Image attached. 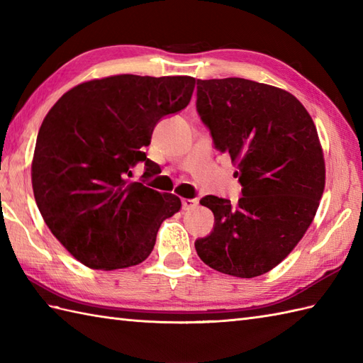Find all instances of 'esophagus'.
Wrapping results in <instances>:
<instances>
[{
    "label": "esophagus",
    "mask_w": 363,
    "mask_h": 363,
    "mask_svg": "<svg viewBox=\"0 0 363 363\" xmlns=\"http://www.w3.org/2000/svg\"><path fill=\"white\" fill-rule=\"evenodd\" d=\"M196 204H198L196 199H189V198H184V199H182V209H184V211L194 209V207H195Z\"/></svg>",
    "instance_id": "1"
}]
</instances>
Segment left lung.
Masks as SVG:
<instances>
[{"label":"left lung","instance_id":"1","mask_svg":"<svg viewBox=\"0 0 363 363\" xmlns=\"http://www.w3.org/2000/svg\"><path fill=\"white\" fill-rule=\"evenodd\" d=\"M196 111L242 186L235 206L213 195L199 201L215 223L196 252L220 273L260 276L289 256L317 213L326 179L317 128L289 91L242 78L198 79Z\"/></svg>","mask_w":363,"mask_h":363}]
</instances>
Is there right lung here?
<instances>
[{"label": "right lung", "mask_w": 363, "mask_h": 363, "mask_svg": "<svg viewBox=\"0 0 363 363\" xmlns=\"http://www.w3.org/2000/svg\"><path fill=\"white\" fill-rule=\"evenodd\" d=\"M190 76L118 74L79 84L51 107L37 135L33 190L52 235L95 269L138 265L150 256L162 221L181 209L172 194L129 182L160 118L186 109Z\"/></svg>", "instance_id": "obj_1"}]
</instances>
